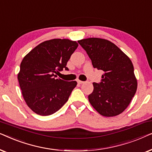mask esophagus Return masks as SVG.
Returning a JSON list of instances; mask_svg holds the SVG:
<instances>
[{
    "label": "esophagus",
    "mask_w": 152,
    "mask_h": 152,
    "mask_svg": "<svg viewBox=\"0 0 152 152\" xmlns=\"http://www.w3.org/2000/svg\"><path fill=\"white\" fill-rule=\"evenodd\" d=\"M77 83L79 84H84V82H82V81H80V80H78L77 81Z\"/></svg>",
    "instance_id": "1"
}]
</instances>
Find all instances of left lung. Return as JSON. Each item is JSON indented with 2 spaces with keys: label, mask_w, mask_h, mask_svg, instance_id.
I'll list each match as a JSON object with an SVG mask.
<instances>
[{
  "label": "left lung",
  "mask_w": 152,
  "mask_h": 152,
  "mask_svg": "<svg viewBox=\"0 0 152 152\" xmlns=\"http://www.w3.org/2000/svg\"><path fill=\"white\" fill-rule=\"evenodd\" d=\"M78 43L86 50L93 67L104 71L102 82L93 83L88 100L105 117L122 113L129 104L137 90V79L129 57L109 40L88 38Z\"/></svg>",
  "instance_id": "8db88e82"
}]
</instances>
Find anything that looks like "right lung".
Here are the masks:
<instances>
[{
    "mask_svg": "<svg viewBox=\"0 0 152 152\" xmlns=\"http://www.w3.org/2000/svg\"><path fill=\"white\" fill-rule=\"evenodd\" d=\"M78 46L77 41L54 39L43 41L23 59L18 73L22 95L28 107L40 115H50L63 107L77 86L76 81L57 79Z\"/></svg>",
    "mask_w": 152,
    "mask_h": 152,
    "instance_id": "obj_1",
    "label": "right lung"
}]
</instances>
